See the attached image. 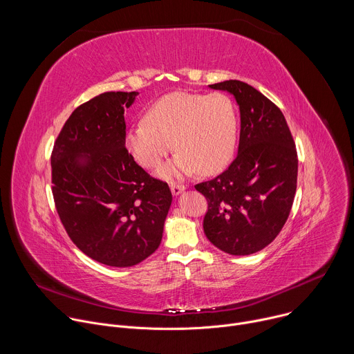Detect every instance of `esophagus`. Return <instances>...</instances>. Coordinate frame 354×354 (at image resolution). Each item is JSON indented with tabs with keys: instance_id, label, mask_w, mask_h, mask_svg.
Instances as JSON below:
<instances>
[{
	"instance_id": "1",
	"label": "esophagus",
	"mask_w": 354,
	"mask_h": 354,
	"mask_svg": "<svg viewBox=\"0 0 354 354\" xmlns=\"http://www.w3.org/2000/svg\"><path fill=\"white\" fill-rule=\"evenodd\" d=\"M185 186L179 185V183H171V192L174 196H179L182 192H185Z\"/></svg>"
}]
</instances>
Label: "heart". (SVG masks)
I'll return each instance as SVG.
<instances>
[{
	"label": "heart",
	"instance_id": "b5f03b06",
	"mask_svg": "<svg viewBox=\"0 0 354 354\" xmlns=\"http://www.w3.org/2000/svg\"><path fill=\"white\" fill-rule=\"evenodd\" d=\"M238 137V118L232 100L224 93H168L145 111L144 120L127 127L124 147L144 168L160 169L162 178H182L196 172L213 175L231 161Z\"/></svg>",
	"mask_w": 354,
	"mask_h": 354
}]
</instances>
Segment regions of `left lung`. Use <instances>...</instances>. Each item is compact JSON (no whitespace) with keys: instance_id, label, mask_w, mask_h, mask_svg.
<instances>
[{"instance_id":"1","label":"left lung","mask_w":354,"mask_h":354,"mask_svg":"<svg viewBox=\"0 0 354 354\" xmlns=\"http://www.w3.org/2000/svg\"><path fill=\"white\" fill-rule=\"evenodd\" d=\"M239 106L238 154L227 171L196 185L209 201L203 228L225 254L243 257L268 246L286 224L297 189V149L281 111L258 89L230 80Z\"/></svg>"}]
</instances>
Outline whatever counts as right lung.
Segmentation results:
<instances>
[{"label":"right lung","mask_w":354,"mask_h":354,"mask_svg":"<svg viewBox=\"0 0 354 354\" xmlns=\"http://www.w3.org/2000/svg\"><path fill=\"white\" fill-rule=\"evenodd\" d=\"M138 92H105L78 106L52 154L53 197L71 241L91 259L130 268L158 249L172 193L124 147Z\"/></svg>","instance_id":"obj_1"}]
</instances>
